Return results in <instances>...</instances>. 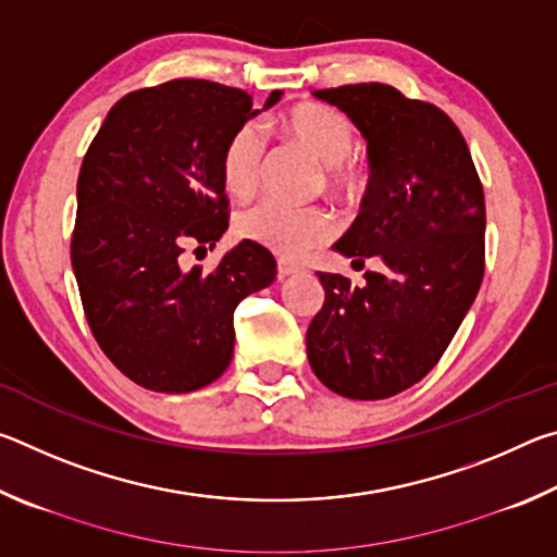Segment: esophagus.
<instances>
[{"label":"esophagus","mask_w":557,"mask_h":557,"mask_svg":"<svg viewBox=\"0 0 557 557\" xmlns=\"http://www.w3.org/2000/svg\"><path fill=\"white\" fill-rule=\"evenodd\" d=\"M297 272H301V268L295 265V262L277 260V277H280V280H285V277H289V275H297Z\"/></svg>","instance_id":"34e87169"}]
</instances>
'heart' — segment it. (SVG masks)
I'll list each match as a JSON object with an SVG mask.
<instances>
[{
	"label": "heart",
	"instance_id": "heart-1",
	"mask_svg": "<svg viewBox=\"0 0 557 557\" xmlns=\"http://www.w3.org/2000/svg\"><path fill=\"white\" fill-rule=\"evenodd\" d=\"M285 129L295 143L324 164L326 184L336 191H354L361 182L354 162L356 129L344 112L326 106L292 108L285 115ZM265 164V135L258 125H243L233 132L221 154V178L225 191L235 199H248L260 184ZM240 238L262 245L282 258H301L324 245L336 231L334 215L319 206L295 209L277 201H260L243 211L235 221Z\"/></svg>",
	"mask_w": 557,
	"mask_h": 557
}]
</instances>
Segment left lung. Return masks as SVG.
<instances>
[{"label": "left lung", "mask_w": 557, "mask_h": 557, "mask_svg": "<svg viewBox=\"0 0 557 557\" xmlns=\"http://www.w3.org/2000/svg\"><path fill=\"white\" fill-rule=\"evenodd\" d=\"M369 145V188L334 250L379 258L366 285L317 272L324 305L307 329L309 366L329 391L383 400L425 379L484 277V188L445 112L385 83L314 90Z\"/></svg>", "instance_id": "left-lung-1"}]
</instances>
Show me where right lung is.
<instances>
[{
	"label": "right lung",
	"instance_id": "obj_1",
	"mask_svg": "<svg viewBox=\"0 0 557 557\" xmlns=\"http://www.w3.org/2000/svg\"><path fill=\"white\" fill-rule=\"evenodd\" d=\"M282 98L272 90L268 110ZM260 110L245 90L178 78L117 100L78 174L71 262L83 312L112 363L157 393L213 383L233 358V312L277 262L243 240L219 268L182 270L186 245L228 228L221 154Z\"/></svg>",
	"mask_w": 557,
	"mask_h": 557
}]
</instances>
